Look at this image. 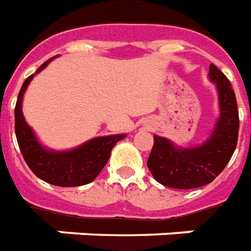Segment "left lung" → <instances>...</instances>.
Segmentation results:
<instances>
[{"instance_id": "1", "label": "left lung", "mask_w": 251, "mask_h": 251, "mask_svg": "<svg viewBox=\"0 0 251 251\" xmlns=\"http://www.w3.org/2000/svg\"><path fill=\"white\" fill-rule=\"evenodd\" d=\"M208 76L217 84L221 118L207 142L197 148H175L167 139L153 136L147 167L156 182L171 188L202 187L222 173L237 147L239 115L228 78L214 64Z\"/></svg>"}]
</instances>
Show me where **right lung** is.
Masks as SVG:
<instances>
[{
	"instance_id": "1",
	"label": "right lung",
	"mask_w": 251,
	"mask_h": 251,
	"mask_svg": "<svg viewBox=\"0 0 251 251\" xmlns=\"http://www.w3.org/2000/svg\"><path fill=\"white\" fill-rule=\"evenodd\" d=\"M50 60L45 61L36 73L45 68ZM32 78L33 75H30L24 81L14 108L16 138L28 167L36 176L60 187H73L91 183L107 164L113 146L119 140L126 138V135H112L92 139L78 148L67 152H53L45 150L36 140L34 133L24 120L21 111L24 92Z\"/></svg>"
}]
</instances>
